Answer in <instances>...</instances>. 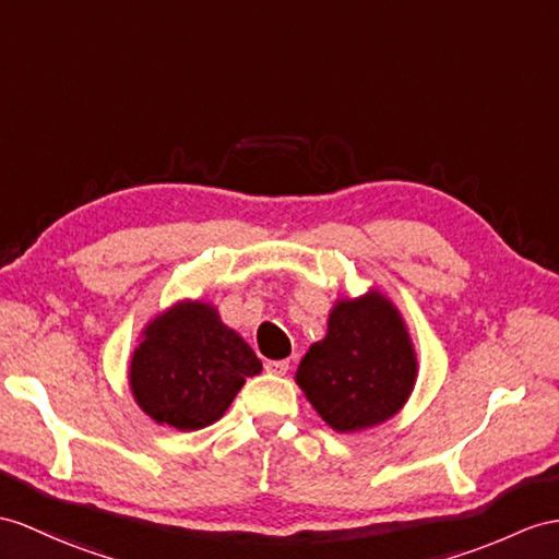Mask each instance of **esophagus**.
I'll list each match as a JSON object with an SVG mask.
<instances>
[{
	"instance_id": "esophagus-1",
	"label": "esophagus",
	"mask_w": 559,
	"mask_h": 559,
	"mask_svg": "<svg viewBox=\"0 0 559 559\" xmlns=\"http://www.w3.org/2000/svg\"><path fill=\"white\" fill-rule=\"evenodd\" d=\"M265 372L275 374V377H284L289 372V362L287 360H267L265 362Z\"/></svg>"
}]
</instances>
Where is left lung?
<instances>
[{
  "instance_id": "1",
  "label": "left lung",
  "mask_w": 559,
  "mask_h": 559,
  "mask_svg": "<svg viewBox=\"0 0 559 559\" xmlns=\"http://www.w3.org/2000/svg\"><path fill=\"white\" fill-rule=\"evenodd\" d=\"M417 350L396 304L379 289L338 296L326 334L298 362L296 384L338 433L396 417L417 382Z\"/></svg>"
}]
</instances>
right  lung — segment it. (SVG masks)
Listing matches in <instances>:
<instances>
[{
  "mask_svg": "<svg viewBox=\"0 0 559 559\" xmlns=\"http://www.w3.org/2000/svg\"><path fill=\"white\" fill-rule=\"evenodd\" d=\"M263 370L253 348L203 298H180L144 324L128 384L156 425L197 431L221 419L247 377Z\"/></svg>",
  "mask_w": 559,
  "mask_h": 559,
  "instance_id": "obj_1",
  "label": "right lung"
}]
</instances>
